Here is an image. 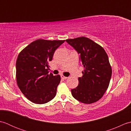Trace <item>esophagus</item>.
<instances>
[{"mask_svg": "<svg viewBox=\"0 0 131 131\" xmlns=\"http://www.w3.org/2000/svg\"><path fill=\"white\" fill-rule=\"evenodd\" d=\"M61 78H62L63 80H66V79H67L68 78V77H65L64 75H61Z\"/></svg>", "mask_w": 131, "mask_h": 131, "instance_id": "esophagus-1", "label": "esophagus"}]
</instances>
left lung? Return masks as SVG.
Instances as JSON below:
<instances>
[{
	"mask_svg": "<svg viewBox=\"0 0 131 131\" xmlns=\"http://www.w3.org/2000/svg\"><path fill=\"white\" fill-rule=\"evenodd\" d=\"M79 54L84 66L79 84L71 90L74 98L84 104L96 102L101 98L109 85L112 70L104 49L88 38L66 39Z\"/></svg>",
	"mask_w": 131,
	"mask_h": 131,
	"instance_id": "obj_1",
	"label": "left lung"
}]
</instances>
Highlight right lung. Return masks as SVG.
<instances>
[{
    "mask_svg": "<svg viewBox=\"0 0 131 131\" xmlns=\"http://www.w3.org/2000/svg\"><path fill=\"white\" fill-rule=\"evenodd\" d=\"M63 40L37 39L19 53L16 61L17 84L30 101L43 104L56 94L60 75L54 76L48 71L49 62Z\"/></svg>",
    "mask_w": 131,
    "mask_h": 131,
    "instance_id": "obj_1",
    "label": "right lung"
}]
</instances>
